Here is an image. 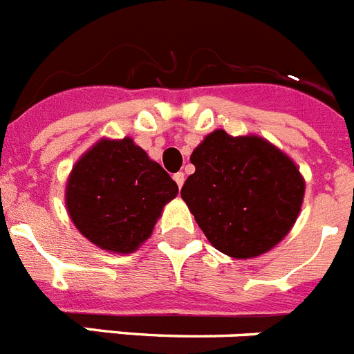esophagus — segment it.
Listing matches in <instances>:
<instances>
[{
	"mask_svg": "<svg viewBox=\"0 0 354 354\" xmlns=\"http://www.w3.org/2000/svg\"><path fill=\"white\" fill-rule=\"evenodd\" d=\"M173 178H174V181H176V185L181 189V185H183V181H185V174H183V173H176Z\"/></svg>",
	"mask_w": 354,
	"mask_h": 354,
	"instance_id": "1",
	"label": "esophagus"
}]
</instances>
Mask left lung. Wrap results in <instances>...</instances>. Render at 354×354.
<instances>
[{"mask_svg":"<svg viewBox=\"0 0 354 354\" xmlns=\"http://www.w3.org/2000/svg\"><path fill=\"white\" fill-rule=\"evenodd\" d=\"M196 173L181 187L210 244L233 258L274 248L294 226L305 196L299 169L266 139L215 130L196 147Z\"/></svg>","mask_w":354,"mask_h":354,"instance_id":"obj_1","label":"left lung"}]
</instances>
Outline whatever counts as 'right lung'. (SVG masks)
<instances>
[{"label":"right lung","instance_id":"1","mask_svg":"<svg viewBox=\"0 0 354 354\" xmlns=\"http://www.w3.org/2000/svg\"><path fill=\"white\" fill-rule=\"evenodd\" d=\"M178 185L131 139L101 140L73 167L66 189L71 219L92 244L131 253L151 235Z\"/></svg>","mask_w":354,"mask_h":354}]
</instances>
